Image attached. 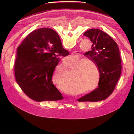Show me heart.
<instances>
[{
  "label": "heart",
  "mask_w": 134,
  "mask_h": 134,
  "mask_svg": "<svg viewBox=\"0 0 134 134\" xmlns=\"http://www.w3.org/2000/svg\"><path fill=\"white\" fill-rule=\"evenodd\" d=\"M73 70L71 86L76 90L75 94H81L96 89L100 81V72L97 65L92 60L79 56L66 61L57 68L52 75L54 85L63 88L69 79V70ZM65 91L71 92V88L66 87Z\"/></svg>",
  "instance_id": "heart-1"
}]
</instances>
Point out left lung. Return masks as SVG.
I'll use <instances>...</instances> for the list:
<instances>
[{
  "mask_svg": "<svg viewBox=\"0 0 134 134\" xmlns=\"http://www.w3.org/2000/svg\"><path fill=\"white\" fill-rule=\"evenodd\" d=\"M92 42L91 51L85 56L97 65L100 72L98 87L83 96L79 102H100L113 92L122 71L121 58L117 44L108 34L97 29H90L83 34Z\"/></svg>",
  "mask_w": 134,
  "mask_h": 134,
  "instance_id": "obj_1",
  "label": "left lung"
}]
</instances>
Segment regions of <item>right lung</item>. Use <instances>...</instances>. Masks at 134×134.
<instances>
[{"mask_svg":"<svg viewBox=\"0 0 134 134\" xmlns=\"http://www.w3.org/2000/svg\"><path fill=\"white\" fill-rule=\"evenodd\" d=\"M68 54L54 30L43 27L32 31L17 48L14 68L17 83L35 101L62 99L52 78L59 57Z\"/></svg>","mask_w":134,"mask_h":134,"instance_id":"add662e5","label":"right lung"}]
</instances>
